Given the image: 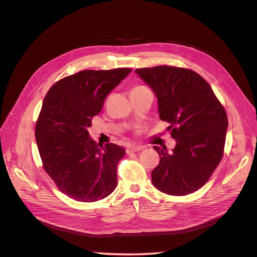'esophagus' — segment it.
<instances>
[{
    "label": "esophagus",
    "mask_w": 257,
    "mask_h": 257,
    "mask_svg": "<svg viewBox=\"0 0 257 257\" xmlns=\"http://www.w3.org/2000/svg\"><path fill=\"white\" fill-rule=\"evenodd\" d=\"M142 149H143V147L139 146V145H130L126 148V153L136 152V151H139V150H142Z\"/></svg>",
    "instance_id": "obj_1"
}]
</instances>
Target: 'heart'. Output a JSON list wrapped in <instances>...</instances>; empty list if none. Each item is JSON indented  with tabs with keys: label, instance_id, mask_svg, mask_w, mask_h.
I'll return each instance as SVG.
<instances>
[{
	"label": "heart",
	"instance_id": "heart-1",
	"mask_svg": "<svg viewBox=\"0 0 257 257\" xmlns=\"http://www.w3.org/2000/svg\"><path fill=\"white\" fill-rule=\"evenodd\" d=\"M136 88H142V87H136Z\"/></svg>",
	"mask_w": 257,
	"mask_h": 257
}]
</instances>
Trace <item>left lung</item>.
<instances>
[{"instance_id": "left-lung-1", "label": "left lung", "mask_w": 257, "mask_h": 257, "mask_svg": "<svg viewBox=\"0 0 257 257\" xmlns=\"http://www.w3.org/2000/svg\"><path fill=\"white\" fill-rule=\"evenodd\" d=\"M135 73L158 98L160 119L168 122L176 146H154L160 163L152 183L168 195L200 189L220 164L228 126L227 115L209 83L191 69L175 66L137 68Z\"/></svg>"}]
</instances>
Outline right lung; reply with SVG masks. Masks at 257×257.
I'll list each match as a JSON object with an SVG mask.
<instances>
[{
  "label": "right lung",
  "mask_w": 257,
  "mask_h": 257,
  "mask_svg": "<svg viewBox=\"0 0 257 257\" xmlns=\"http://www.w3.org/2000/svg\"><path fill=\"white\" fill-rule=\"evenodd\" d=\"M131 72L81 71L54 83L44 98L35 126L38 152L46 173L75 200L103 199L118 183L116 165L125 150L114 144H96L88 128L108 93Z\"/></svg>",
  "instance_id": "right-lung-1"
}]
</instances>
